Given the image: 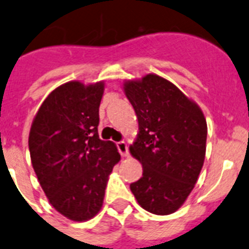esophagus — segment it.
Returning <instances> with one entry per match:
<instances>
[{
	"label": "esophagus",
	"mask_w": 249,
	"mask_h": 249,
	"mask_svg": "<svg viewBox=\"0 0 249 249\" xmlns=\"http://www.w3.org/2000/svg\"><path fill=\"white\" fill-rule=\"evenodd\" d=\"M117 147L118 150H119L120 155H122L123 157H126L129 156V150H127V145L125 141H119V142L117 143Z\"/></svg>",
	"instance_id": "1"
}]
</instances>
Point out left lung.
I'll return each instance as SVG.
<instances>
[{"label": "left lung", "mask_w": 249, "mask_h": 249, "mask_svg": "<svg viewBox=\"0 0 249 249\" xmlns=\"http://www.w3.org/2000/svg\"><path fill=\"white\" fill-rule=\"evenodd\" d=\"M124 92L139 120L130 152L143 169L130 189L146 211L169 215L184 204L203 168L205 117L179 88L153 73L126 81Z\"/></svg>", "instance_id": "left-lung-1"}]
</instances>
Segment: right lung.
Returning a JSON list of instances; mask_svg holds the SVG:
<instances>
[{"label": "right lung", "mask_w": 249, "mask_h": 249, "mask_svg": "<svg viewBox=\"0 0 249 249\" xmlns=\"http://www.w3.org/2000/svg\"><path fill=\"white\" fill-rule=\"evenodd\" d=\"M104 82L71 81L55 88L29 132L34 172L50 204L72 221H87L103 205L107 182L120 161L117 146L98 135Z\"/></svg>", "instance_id": "right-lung-1"}]
</instances>
